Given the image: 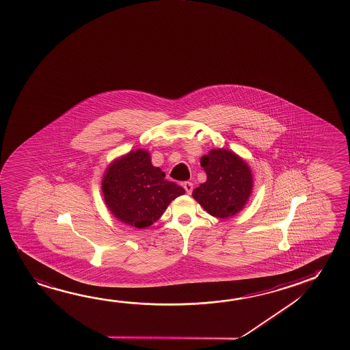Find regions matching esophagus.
Masks as SVG:
<instances>
[{
    "label": "esophagus",
    "instance_id": "1",
    "mask_svg": "<svg viewBox=\"0 0 350 350\" xmlns=\"http://www.w3.org/2000/svg\"><path fill=\"white\" fill-rule=\"evenodd\" d=\"M183 187L185 191H187V194H191V191H193V183L191 182H184Z\"/></svg>",
    "mask_w": 350,
    "mask_h": 350
}]
</instances>
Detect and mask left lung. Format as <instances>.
I'll return each mask as SVG.
<instances>
[{"instance_id":"1","label":"left lung","mask_w":350,"mask_h":350,"mask_svg":"<svg viewBox=\"0 0 350 350\" xmlns=\"http://www.w3.org/2000/svg\"><path fill=\"white\" fill-rule=\"evenodd\" d=\"M206 172L205 183L193 198L211 216L227 218L241 211L252 190V174L247 162L230 150L213 149L201 157Z\"/></svg>"}]
</instances>
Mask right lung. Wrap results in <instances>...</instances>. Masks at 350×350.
<instances>
[{"mask_svg": "<svg viewBox=\"0 0 350 350\" xmlns=\"http://www.w3.org/2000/svg\"><path fill=\"white\" fill-rule=\"evenodd\" d=\"M152 166L148 151L139 149L113 161L103 174V199L120 222L145 228L162 216L171 201L185 190L165 179Z\"/></svg>", "mask_w": 350, "mask_h": 350, "instance_id": "right-lung-1", "label": "right lung"}]
</instances>
